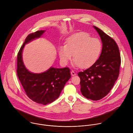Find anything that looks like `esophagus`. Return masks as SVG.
Segmentation results:
<instances>
[{"label":"esophagus","mask_w":133,"mask_h":133,"mask_svg":"<svg viewBox=\"0 0 133 133\" xmlns=\"http://www.w3.org/2000/svg\"><path fill=\"white\" fill-rule=\"evenodd\" d=\"M71 74L72 76H75L76 75V73L74 72V71H72L71 72Z\"/></svg>","instance_id":"obj_1"}]
</instances>
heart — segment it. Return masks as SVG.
<instances>
[{
    "mask_svg": "<svg viewBox=\"0 0 133 133\" xmlns=\"http://www.w3.org/2000/svg\"><path fill=\"white\" fill-rule=\"evenodd\" d=\"M102 48V43L99 39L92 38L87 33H81L69 38L65 45L59 46L58 51L62 64L66 65L73 55V65L84 69L90 66L97 61Z\"/></svg>",
    "mask_w": 133,
    "mask_h": 133,
    "instance_id": "obj_1",
    "label": "heart"
}]
</instances>
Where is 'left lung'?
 I'll return each instance as SVG.
<instances>
[{"instance_id":"8db88e82","label":"left lung","mask_w":133,"mask_h":133,"mask_svg":"<svg viewBox=\"0 0 133 133\" xmlns=\"http://www.w3.org/2000/svg\"><path fill=\"white\" fill-rule=\"evenodd\" d=\"M93 27L100 37L102 51L97 61L78 75L82 95L87 99L98 100L110 92L117 79L121 57L114 40L99 28Z\"/></svg>"}]
</instances>
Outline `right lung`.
<instances>
[{"label":"right lung","mask_w":133,"mask_h":133,"mask_svg":"<svg viewBox=\"0 0 133 133\" xmlns=\"http://www.w3.org/2000/svg\"><path fill=\"white\" fill-rule=\"evenodd\" d=\"M45 32V30L38 31L27 36L18 54L17 71L18 78L29 98L44 105L51 103L59 97L71 77L70 70L68 68L51 66L44 72L35 73L25 67L22 58L25 45L41 37Z\"/></svg>","instance_id":"add662e5"}]
</instances>
